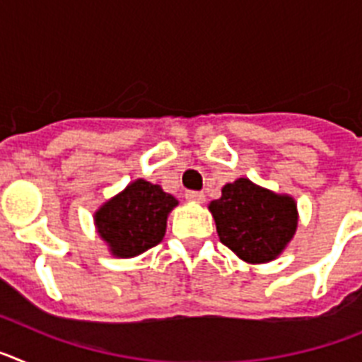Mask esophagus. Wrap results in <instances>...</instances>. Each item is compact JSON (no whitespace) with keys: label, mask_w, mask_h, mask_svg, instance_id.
I'll return each instance as SVG.
<instances>
[{"label":"esophagus","mask_w":362,"mask_h":362,"mask_svg":"<svg viewBox=\"0 0 362 362\" xmlns=\"http://www.w3.org/2000/svg\"><path fill=\"white\" fill-rule=\"evenodd\" d=\"M185 197H187L190 203H204V199H206L203 192H192V190H188L187 194H185Z\"/></svg>","instance_id":"esophagus-1"}]
</instances>
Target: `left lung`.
<instances>
[{
    "label": "left lung",
    "instance_id": "left-lung-1",
    "mask_svg": "<svg viewBox=\"0 0 362 362\" xmlns=\"http://www.w3.org/2000/svg\"><path fill=\"white\" fill-rule=\"evenodd\" d=\"M221 243L248 264H264L279 257L299 225L297 203L239 177L209 204Z\"/></svg>",
    "mask_w": 362,
    "mask_h": 362
}]
</instances>
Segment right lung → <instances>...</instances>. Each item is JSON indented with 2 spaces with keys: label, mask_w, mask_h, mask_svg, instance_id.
Returning <instances> with one entry per match:
<instances>
[{
  "label": "right lung",
  "mask_w": 362,
  "mask_h": 362,
  "mask_svg": "<svg viewBox=\"0 0 362 362\" xmlns=\"http://www.w3.org/2000/svg\"><path fill=\"white\" fill-rule=\"evenodd\" d=\"M179 201L159 185L136 179L94 212V225L114 257L141 255L165 238L166 219Z\"/></svg>",
  "instance_id": "obj_1"
}]
</instances>
